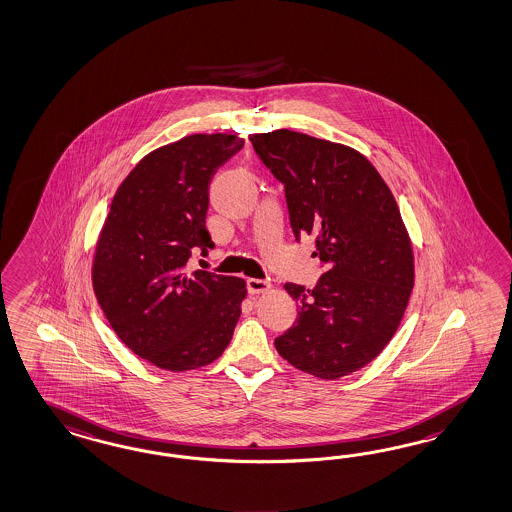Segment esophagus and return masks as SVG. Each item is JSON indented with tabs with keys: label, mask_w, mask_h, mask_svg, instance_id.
<instances>
[{
	"label": "esophagus",
	"mask_w": 512,
	"mask_h": 512,
	"mask_svg": "<svg viewBox=\"0 0 512 512\" xmlns=\"http://www.w3.org/2000/svg\"><path fill=\"white\" fill-rule=\"evenodd\" d=\"M269 288H271V282H269V280H262V278H249V280H247V290H249V293H252V295L265 293Z\"/></svg>",
	"instance_id": "1"
}]
</instances>
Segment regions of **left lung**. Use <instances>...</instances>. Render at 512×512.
Listing matches in <instances>:
<instances>
[{"instance_id":"obj_1","label":"left lung","mask_w":512,"mask_h":512,"mask_svg":"<svg viewBox=\"0 0 512 512\" xmlns=\"http://www.w3.org/2000/svg\"><path fill=\"white\" fill-rule=\"evenodd\" d=\"M250 142L284 185L293 234L314 235L312 256L327 265L312 290L284 284L297 320L275 348L295 368L338 380L376 359L402 322L415 280L408 230L357 149L288 129Z\"/></svg>"}]
</instances>
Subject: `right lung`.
Here are the masks:
<instances>
[{
    "label": "right lung",
    "mask_w": 512,
    "mask_h": 512,
    "mask_svg": "<svg viewBox=\"0 0 512 512\" xmlns=\"http://www.w3.org/2000/svg\"><path fill=\"white\" fill-rule=\"evenodd\" d=\"M245 146L235 134H190L147 153L114 194L91 278L121 342L151 365L185 372L230 344L243 278L189 271L192 249L213 247L205 230L209 183Z\"/></svg>",
    "instance_id": "right-lung-1"
}]
</instances>
